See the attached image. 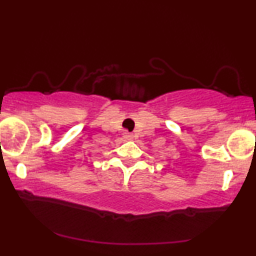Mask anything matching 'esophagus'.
Returning <instances> with one entry per match:
<instances>
[{
	"mask_svg": "<svg viewBox=\"0 0 256 256\" xmlns=\"http://www.w3.org/2000/svg\"><path fill=\"white\" fill-rule=\"evenodd\" d=\"M124 138L126 140H132V135L129 134V132H126V134L124 135Z\"/></svg>",
	"mask_w": 256,
	"mask_h": 256,
	"instance_id": "obj_1",
	"label": "esophagus"
}]
</instances>
